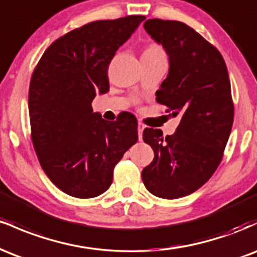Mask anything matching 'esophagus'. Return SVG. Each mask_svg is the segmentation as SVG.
Segmentation results:
<instances>
[{"label":"esophagus","mask_w":257,"mask_h":257,"mask_svg":"<svg viewBox=\"0 0 257 257\" xmlns=\"http://www.w3.org/2000/svg\"><path fill=\"white\" fill-rule=\"evenodd\" d=\"M144 129H145V124H144L143 122H139V124H138L139 140H141V139H143V132H144Z\"/></svg>","instance_id":"obj_1"}]
</instances>
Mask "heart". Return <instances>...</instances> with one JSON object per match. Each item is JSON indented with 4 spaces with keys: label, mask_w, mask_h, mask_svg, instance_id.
I'll return each mask as SVG.
<instances>
[{
    "label": "heart",
    "mask_w": 257,
    "mask_h": 257,
    "mask_svg": "<svg viewBox=\"0 0 257 257\" xmlns=\"http://www.w3.org/2000/svg\"><path fill=\"white\" fill-rule=\"evenodd\" d=\"M141 58H166V53L158 43H149L144 49Z\"/></svg>",
    "instance_id": "1"
}]
</instances>
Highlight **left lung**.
<instances>
[{
    "label": "left lung",
    "mask_w": 257,
    "mask_h": 257,
    "mask_svg": "<svg viewBox=\"0 0 257 257\" xmlns=\"http://www.w3.org/2000/svg\"><path fill=\"white\" fill-rule=\"evenodd\" d=\"M144 28L170 61L156 101L181 120L166 138L159 129L145 128L143 139L155 158L141 178L156 197L181 198L202 187L222 161L234 117L231 82L221 53L191 26L149 19Z\"/></svg>",
    "instance_id": "1"
}]
</instances>
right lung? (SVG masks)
Masks as SVG:
<instances>
[{"label": "right lung", "mask_w": 257, "mask_h": 257, "mask_svg": "<svg viewBox=\"0 0 257 257\" xmlns=\"http://www.w3.org/2000/svg\"><path fill=\"white\" fill-rule=\"evenodd\" d=\"M145 19L128 16L73 29L35 66L29 88L31 140L43 172L69 196L104 193L116 164L138 141L134 114L107 122L94 113L91 101L108 90L112 58Z\"/></svg>", "instance_id": "1"}]
</instances>
